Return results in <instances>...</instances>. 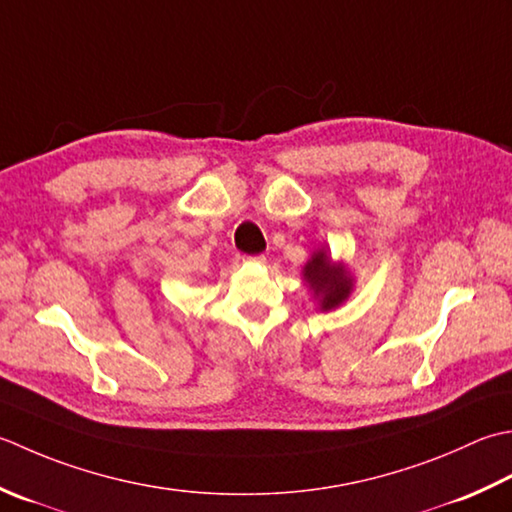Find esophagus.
<instances>
[{"label": "esophagus", "instance_id": "34e87169", "mask_svg": "<svg viewBox=\"0 0 512 512\" xmlns=\"http://www.w3.org/2000/svg\"><path fill=\"white\" fill-rule=\"evenodd\" d=\"M250 262H257V264H264L266 262V255H253V257H248Z\"/></svg>", "mask_w": 512, "mask_h": 512}]
</instances>
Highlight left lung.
Listing matches in <instances>:
<instances>
[{"label": "left lung", "mask_w": 512, "mask_h": 512, "mask_svg": "<svg viewBox=\"0 0 512 512\" xmlns=\"http://www.w3.org/2000/svg\"><path fill=\"white\" fill-rule=\"evenodd\" d=\"M304 282L313 290L315 299H319V310H333L342 306L353 293V277L344 264H335L328 257L326 248H319L308 259L304 270Z\"/></svg>", "instance_id": "1"}]
</instances>
